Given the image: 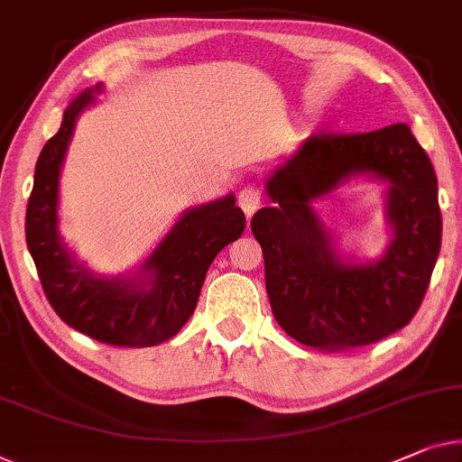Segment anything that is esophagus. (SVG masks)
Returning a JSON list of instances; mask_svg holds the SVG:
<instances>
[{"label":"esophagus","instance_id":"esophagus-1","mask_svg":"<svg viewBox=\"0 0 462 462\" xmlns=\"http://www.w3.org/2000/svg\"><path fill=\"white\" fill-rule=\"evenodd\" d=\"M237 204L239 208L244 210V215L250 218L254 212L260 208V204H263V196H260V191L254 189V187H244V189L237 193Z\"/></svg>","mask_w":462,"mask_h":462}]
</instances>
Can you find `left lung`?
<instances>
[{
    "mask_svg": "<svg viewBox=\"0 0 462 462\" xmlns=\"http://www.w3.org/2000/svg\"><path fill=\"white\" fill-rule=\"evenodd\" d=\"M358 171L387 180L394 242L379 263L346 265L310 208ZM273 206L252 217L264 254L273 314L287 336L314 350L375 344L411 323L431 281L442 215L431 160L398 123L371 133L323 131L306 139L266 181Z\"/></svg>",
    "mask_w": 462,
    "mask_h": 462,
    "instance_id": "8db88e82",
    "label": "left lung"
}]
</instances>
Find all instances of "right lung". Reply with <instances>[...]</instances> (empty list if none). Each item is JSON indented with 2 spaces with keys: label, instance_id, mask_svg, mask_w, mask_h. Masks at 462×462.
Returning a JSON list of instances; mask_svg holds the SVG:
<instances>
[{
  "label": "right lung",
  "instance_id": "add662e5",
  "mask_svg": "<svg viewBox=\"0 0 462 462\" xmlns=\"http://www.w3.org/2000/svg\"><path fill=\"white\" fill-rule=\"evenodd\" d=\"M93 102L85 91L64 112L60 131L39 153L35 183L26 204V245L35 260L45 298L72 329L110 346L162 344L189 320L208 266L225 245L244 233L245 217L236 198L199 206L179 218L139 275L96 279L70 260L58 237V177L77 116Z\"/></svg>",
  "mask_w": 462,
  "mask_h": 462
}]
</instances>
